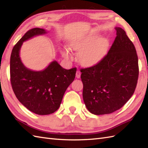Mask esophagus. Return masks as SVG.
<instances>
[{
	"label": "esophagus",
	"mask_w": 148,
	"mask_h": 148,
	"mask_svg": "<svg viewBox=\"0 0 148 148\" xmlns=\"http://www.w3.org/2000/svg\"><path fill=\"white\" fill-rule=\"evenodd\" d=\"M76 76L77 78H79L81 76V72L79 71H77L76 74Z\"/></svg>",
	"instance_id": "1"
}]
</instances>
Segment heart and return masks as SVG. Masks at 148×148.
<instances>
[{"instance_id":"b5f03b06","label":"heart","mask_w":148,"mask_h":148,"mask_svg":"<svg viewBox=\"0 0 148 148\" xmlns=\"http://www.w3.org/2000/svg\"><path fill=\"white\" fill-rule=\"evenodd\" d=\"M95 40V37H89L72 42L70 47L74 50H82L79 59L84 65H91L98 62L108 49V40L104 37ZM63 55L67 59L71 58L67 51L63 52Z\"/></svg>"}]
</instances>
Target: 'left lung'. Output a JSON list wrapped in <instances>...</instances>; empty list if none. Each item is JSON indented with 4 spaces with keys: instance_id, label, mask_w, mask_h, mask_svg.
Returning a JSON list of instances; mask_svg holds the SVG:
<instances>
[{
    "instance_id": "obj_1",
    "label": "left lung",
    "mask_w": 148,
    "mask_h": 148,
    "mask_svg": "<svg viewBox=\"0 0 148 148\" xmlns=\"http://www.w3.org/2000/svg\"><path fill=\"white\" fill-rule=\"evenodd\" d=\"M108 54L92 67L81 69L83 97L93 114H110L121 108L132 96L139 77L133 42L120 27Z\"/></svg>"
}]
</instances>
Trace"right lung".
<instances>
[{
    "label": "right lung",
    "instance_id": "1",
    "mask_svg": "<svg viewBox=\"0 0 148 148\" xmlns=\"http://www.w3.org/2000/svg\"><path fill=\"white\" fill-rule=\"evenodd\" d=\"M46 33L39 28L28 30L12 48L10 59V79L18 100L29 111L47 115L57 110L68 86L74 81L77 69H65L53 61L41 71H33L22 64V44L34 36Z\"/></svg>",
    "mask_w": 148,
    "mask_h": 148
}]
</instances>
